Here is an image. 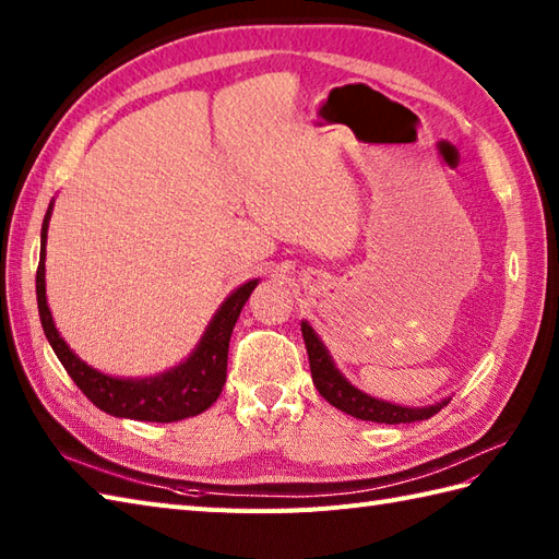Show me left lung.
Returning a JSON list of instances; mask_svg holds the SVG:
<instances>
[{
    "label": "left lung",
    "mask_w": 559,
    "mask_h": 559,
    "mask_svg": "<svg viewBox=\"0 0 559 559\" xmlns=\"http://www.w3.org/2000/svg\"><path fill=\"white\" fill-rule=\"evenodd\" d=\"M302 338H305L307 355H310V370H312V382L317 391L331 403V406L353 415V418L399 425V423L432 418L437 411H442L447 406L444 401L430 408H403V406H396V403H386V401L367 396L360 389H355L353 384L346 382V379H343V374L336 370L334 362H331L324 343L317 338L312 326L307 322H302Z\"/></svg>",
    "instance_id": "obj_1"
}]
</instances>
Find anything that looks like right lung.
<instances>
[{
  "instance_id": "obj_1",
  "label": "right lung",
  "mask_w": 559,
  "mask_h": 559,
  "mask_svg": "<svg viewBox=\"0 0 559 559\" xmlns=\"http://www.w3.org/2000/svg\"><path fill=\"white\" fill-rule=\"evenodd\" d=\"M47 209L43 221V249L40 264L35 273V293H38V312L43 331L59 362L64 365L74 384L86 394V399L98 406L100 411L117 415V418H132L146 423H177L192 415L204 413L209 406L216 403L225 384V372H228V346L233 326L240 317L242 307L249 295H252L257 281H249L237 288L228 300L221 305V310L213 317L204 338L197 350L189 355L175 370L151 379H115L91 370L86 362H81L74 353L69 350L67 343L59 338L50 307L45 298V237H47V221H50Z\"/></svg>"
}]
</instances>
